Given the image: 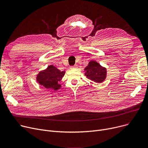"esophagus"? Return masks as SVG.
Returning a JSON list of instances; mask_svg holds the SVG:
<instances>
[{"label":"esophagus","instance_id":"esophagus-1","mask_svg":"<svg viewBox=\"0 0 148 148\" xmlns=\"http://www.w3.org/2000/svg\"><path fill=\"white\" fill-rule=\"evenodd\" d=\"M77 68V65H75L72 66L71 67V69H73V68Z\"/></svg>","mask_w":148,"mask_h":148}]
</instances>
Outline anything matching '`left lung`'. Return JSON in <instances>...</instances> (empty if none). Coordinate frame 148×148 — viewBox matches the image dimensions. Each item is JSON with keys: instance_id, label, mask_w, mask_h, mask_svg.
I'll return each instance as SVG.
<instances>
[{"instance_id": "left-lung-1", "label": "left lung", "mask_w": 148, "mask_h": 148, "mask_svg": "<svg viewBox=\"0 0 148 148\" xmlns=\"http://www.w3.org/2000/svg\"><path fill=\"white\" fill-rule=\"evenodd\" d=\"M85 75L88 79L97 83H101L105 80L106 69L95 60L90 61L85 68Z\"/></svg>"}]
</instances>
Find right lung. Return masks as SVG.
I'll list each match as a JSON object with an SVG mask.
<instances>
[{
  "instance_id": "add662e5",
  "label": "right lung",
  "mask_w": 148,
  "mask_h": 148,
  "mask_svg": "<svg viewBox=\"0 0 148 148\" xmlns=\"http://www.w3.org/2000/svg\"><path fill=\"white\" fill-rule=\"evenodd\" d=\"M64 74L65 71H60L53 65H50L45 70L38 74L37 81L45 88L58 90L60 87L59 83Z\"/></svg>"
}]
</instances>
